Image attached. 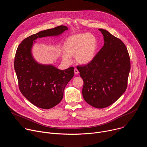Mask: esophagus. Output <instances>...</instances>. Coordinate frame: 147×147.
<instances>
[{
	"label": "esophagus",
	"instance_id": "34e87169",
	"mask_svg": "<svg viewBox=\"0 0 147 147\" xmlns=\"http://www.w3.org/2000/svg\"><path fill=\"white\" fill-rule=\"evenodd\" d=\"M74 73L76 74H78V73H79V71H78V69H76V68H75L74 69Z\"/></svg>",
	"mask_w": 147,
	"mask_h": 147
}]
</instances>
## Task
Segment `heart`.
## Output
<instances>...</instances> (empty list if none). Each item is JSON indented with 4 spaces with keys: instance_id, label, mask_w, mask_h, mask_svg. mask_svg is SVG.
I'll return each mask as SVG.
<instances>
[{
    "instance_id": "obj_1",
    "label": "heart",
    "mask_w": 147,
    "mask_h": 147,
    "mask_svg": "<svg viewBox=\"0 0 147 147\" xmlns=\"http://www.w3.org/2000/svg\"><path fill=\"white\" fill-rule=\"evenodd\" d=\"M98 48L96 36L90 33L78 34L68 37L65 42L64 51L61 54L65 61L70 63L71 57L80 65H87L95 57Z\"/></svg>"
}]
</instances>
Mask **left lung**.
<instances>
[{
	"label": "left lung",
	"instance_id": "obj_1",
	"mask_svg": "<svg viewBox=\"0 0 147 147\" xmlns=\"http://www.w3.org/2000/svg\"><path fill=\"white\" fill-rule=\"evenodd\" d=\"M99 30L104 45L90 63L77 68L84 81V99L92 107L102 109L115 102L126 90L130 59L120 39L105 30Z\"/></svg>",
	"mask_w": 147,
	"mask_h": 147
}]
</instances>
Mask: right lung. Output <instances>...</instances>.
<instances>
[{
    "label": "right lung",
    "mask_w": 147,
    "mask_h": 147,
    "mask_svg": "<svg viewBox=\"0 0 147 147\" xmlns=\"http://www.w3.org/2000/svg\"><path fill=\"white\" fill-rule=\"evenodd\" d=\"M67 30L66 26H60L40 31L25 38L17 48L14 66L20 91L38 108L48 109L60 103L66 85L74 76V67L61 70L53 65L38 63L31 53L34 40L57 36Z\"/></svg>",
    "instance_id": "add662e5"
}]
</instances>
